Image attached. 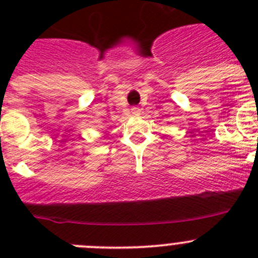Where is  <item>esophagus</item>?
<instances>
[{"label":"esophagus","mask_w":258,"mask_h":258,"mask_svg":"<svg viewBox=\"0 0 258 258\" xmlns=\"http://www.w3.org/2000/svg\"><path fill=\"white\" fill-rule=\"evenodd\" d=\"M131 111L133 115H138V113H140V108H138V107H132Z\"/></svg>","instance_id":"esophagus-1"}]
</instances>
